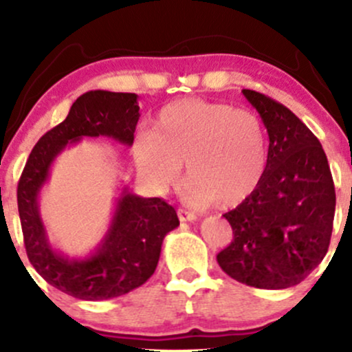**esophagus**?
Here are the masks:
<instances>
[{
  "mask_svg": "<svg viewBox=\"0 0 352 352\" xmlns=\"http://www.w3.org/2000/svg\"><path fill=\"white\" fill-rule=\"evenodd\" d=\"M179 218H180V221H193V220H197V215H195V212H190V210H187V208H179Z\"/></svg>",
  "mask_w": 352,
  "mask_h": 352,
  "instance_id": "obj_1",
  "label": "esophagus"
}]
</instances>
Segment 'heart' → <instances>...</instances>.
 <instances>
[{
  "label": "heart",
  "mask_w": 352,
  "mask_h": 352,
  "mask_svg": "<svg viewBox=\"0 0 352 352\" xmlns=\"http://www.w3.org/2000/svg\"><path fill=\"white\" fill-rule=\"evenodd\" d=\"M134 157L159 188L175 184L185 162L192 199L230 207L252 195L263 179L268 137L253 112L184 99L159 112L153 132L137 137Z\"/></svg>",
  "instance_id": "b5f03b06"
}]
</instances>
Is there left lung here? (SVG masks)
Returning a JSON list of instances; mask_svg holds the SVG:
<instances>
[{"label": "left lung", "mask_w": 352, "mask_h": 352, "mask_svg": "<svg viewBox=\"0 0 352 352\" xmlns=\"http://www.w3.org/2000/svg\"><path fill=\"white\" fill-rule=\"evenodd\" d=\"M270 137L260 185L225 213L233 241L217 261L233 280L261 289L298 285L329 248L336 192L316 135L268 96L243 89Z\"/></svg>", "instance_id": "1"}]
</instances>
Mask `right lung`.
Here are the masks:
<instances>
[{"mask_svg":"<svg viewBox=\"0 0 352 352\" xmlns=\"http://www.w3.org/2000/svg\"><path fill=\"white\" fill-rule=\"evenodd\" d=\"M137 99L131 92L111 91L80 96L66 119L38 140L19 179L18 210L28 258L51 286L78 300H111L144 285L155 272L165 235L179 227L175 208L167 201L144 199L124 188L94 253L69 258L52 248L39 215V192L54 159L67 145L99 135L134 144L140 117Z\"/></svg>","mask_w":352,"mask_h":352,"instance_id":"right-lung-1","label":"right lung"}]
</instances>
